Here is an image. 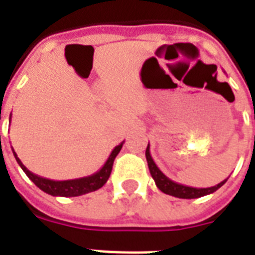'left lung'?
Instances as JSON below:
<instances>
[{"label":"left lung","mask_w":255,"mask_h":255,"mask_svg":"<svg viewBox=\"0 0 255 255\" xmlns=\"http://www.w3.org/2000/svg\"><path fill=\"white\" fill-rule=\"evenodd\" d=\"M225 84L228 86V83ZM228 87H230V86H228ZM146 160H147V165H149L150 175L154 179L155 186L160 188L161 191L165 192L168 195H172V197L183 198V199H192V198L205 197V195H209V194H213L214 191H217V190L227 182V179H225V180L220 182L219 184H216L213 187L208 188L190 187V186H184V184H180V183L173 182L169 177L165 176V175L160 171V168L155 165L154 160L151 158V154H150V144H147V147H146Z\"/></svg>","instance_id":"1"}]
</instances>
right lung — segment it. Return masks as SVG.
<instances>
[{
    "mask_svg": "<svg viewBox=\"0 0 255 255\" xmlns=\"http://www.w3.org/2000/svg\"><path fill=\"white\" fill-rule=\"evenodd\" d=\"M12 116V113H10ZM122 142L120 144H117L115 149L112 150L111 155L108 157V160L104 164V166L101 168L100 171H97L93 175L84 177H79V179H71V180H52V179H46V177L38 176L35 173H32L31 171H28L23 162L20 161V158L17 157V154L14 153L13 155L17 164L20 165V168L24 171V173L27 176L30 177V180L36 187H39L42 191H45L49 195H53V197H79V195H83V194H87V192L97 191L98 188H101L111 176L112 166H113V161L116 158V155L120 153V150L123 147Z\"/></svg>",
    "mask_w": 255,
    "mask_h": 255,
    "instance_id": "1",
    "label": "right lung"
}]
</instances>
